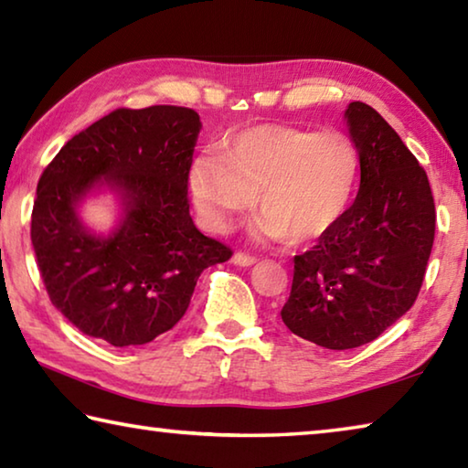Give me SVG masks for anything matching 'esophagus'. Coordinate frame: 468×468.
Listing matches in <instances>:
<instances>
[{
  "instance_id": "obj_1",
  "label": "esophagus",
  "mask_w": 468,
  "mask_h": 468,
  "mask_svg": "<svg viewBox=\"0 0 468 468\" xmlns=\"http://www.w3.org/2000/svg\"><path fill=\"white\" fill-rule=\"evenodd\" d=\"M231 262H233L235 266H243V268H248V266H251V264H256V258L250 256V253L237 251L235 256L231 258Z\"/></svg>"
}]
</instances>
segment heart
<instances>
[{
	"label": "heart",
	"mask_w": 468,
	"mask_h": 468,
	"mask_svg": "<svg viewBox=\"0 0 468 468\" xmlns=\"http://www.w3.org/2000/svg\"><path fill=\"white\" fill-rule=\"evenodd\" d=\"M359 150L338 132L256 125L206 150L189 169V196L204 227L225 233L233 217L256 204L264 212L253 237L314 241L330 233L353 202Z\"/></svg>",
	"instance_id": "b5f03b06"
}]
</instances>
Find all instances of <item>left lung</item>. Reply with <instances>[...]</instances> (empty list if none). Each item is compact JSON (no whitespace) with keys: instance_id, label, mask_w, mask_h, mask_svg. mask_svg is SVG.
<instances>
[{"instance_id":"left-lung-1","label":"left lung","mask_w":468,"mask_h":468,"mask_svg":"<svg viewBox=\"0 0 468 468\" xmlns=\"http://www.w3.org/2000/svg\"><path fill=\"white\" fill-rule=\"evenodd\" d=\"M361 184L343 220L295 256L281 315L292 335L332 351L367 345L413 307L433 248L435 204L425 169L382 115L345 111Z\"/></svg>"}]
</instances>
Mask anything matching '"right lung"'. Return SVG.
Segmentation results:
<instances>
[{
    "label": "right lung",
    "instance_id": "add662e5",
    "mask_svg": "<svg viewBox=\"0 0 468 468\" xmlns=\"http://www.w3.org/2000/svg\"><path fill=\"white\" fill-rule=\"evenodd\" d=\"M194 109H115L68 140L37 186L30 239L51 303L92 338L146 345L184 318L196 282L231 248L197 231L187 179L200 133ZM107 185L122 197L116 231L90 234L77 204Z\"/></svg>",
    "mask_w": 468,
    "mask_h": 468
}]
</instances>
